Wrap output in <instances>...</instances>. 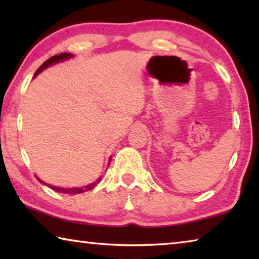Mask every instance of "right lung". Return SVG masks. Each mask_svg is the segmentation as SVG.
Segmentation results:
<instances>
[{
	"mask_svg": "<svg viewBox=\"0 0 259 259\" xmlns=\"http://www.w3.org/2000/svg\"><path fill=\"white\" fill-rule=\"evenodd\" d=\"M69 57H73V55H72V54H66V52H65V54H60V55H56V56H54V57H51V58L46 60L45 63H43V64L41 65V66L38 67V69L36 71V73H35L34 76H36L37 74L42 71V69L47 68L48 66H50V65L55 64V63H58V61H61V60L67 59V58H69ZM36 178H37V177H36ZM37 181L41 182L42 184H45V185H48V184H46L45 182L40 181V179H38V178H37ZM99 182H100V179H98L97 182L90 184V185H87V186H84V187H75V188H60V187H55V186H51V185H48V186L51 187L52 190H55L56 192L65 193V194H78V193H83V192H87V191L93 190V188H94L96 185H97V184H98Z\"/></svg>",
	"mask_w": 259,
	"mask_h": 259,
	"instance_id": "add662e5",
	"label": "right lung"
}]
</instances>
